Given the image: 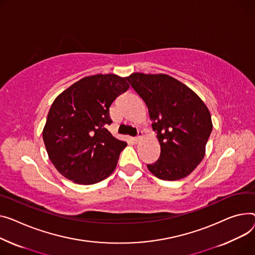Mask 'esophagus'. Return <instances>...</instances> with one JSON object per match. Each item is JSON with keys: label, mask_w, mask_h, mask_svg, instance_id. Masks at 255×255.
Here are the masks:
<instances>
[{"label": "esophagus", "mask_w": 255, "mask_h": 255, "mask_svg": "<svg viewBox=\"0 0 255 255\" xmlns=\"http://www.w3.org/2000/svg\"><path fill=\"white\" fill-rule=\"evenodd\" d=\"M142 136H143V132L142 131H138V135L136 137L134 138V141H135V143H138L140 140H141V138H142Z\"/></svg>", "instance_id": "1"}]
</instances>
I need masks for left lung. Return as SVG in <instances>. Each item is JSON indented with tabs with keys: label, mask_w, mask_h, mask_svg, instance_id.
<instances>
[{
	"label": "left lung",
	"mask_w": 255,
	"mask_h": 255,
	"mask_svg": "<svg viewBox=\"0 0 255 255\" xmlns=\"http://www.w3.org/2000/svg\"><path fill=\"white\" fill-rule=\"evenodd\" d=\"M126 79L145 103L161 146L148 170L163 180L190 175L204 158L212 131L208 108L191 88L168 75L133 73Z\"/></svg>",
	"instance_id": "1"
}]
</instances>
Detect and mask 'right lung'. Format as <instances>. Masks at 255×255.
I'll return each instance as SVG.
<instances>
[{
	"label": "right lung",
	"instance_id": "right-lung-1",
	"mask_svg": "<svg viewBox=\"0 0 255 255\" xmlns=\"http://www.w3.org/2000/svg\"><path fill=\"white\" fill-rule=\"evenodd\" d=\"M126 78L115 74L85 77L53 101L43 129L49 159L65 178L94 184L115 170L125 141L107 129L110 107L129 89Z\"/></svg>",
	"mask_w": 255,
	"mask_h": 255
}]
</instances>
